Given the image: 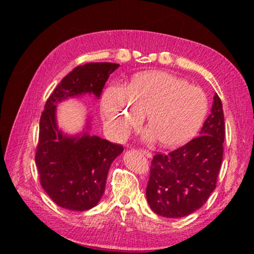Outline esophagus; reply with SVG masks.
Wrapping results in <instances>:
<instances>
[{
  "label": "esophagus",
  "mask_w": 254,
  "mask_h": 254,
  "mask_svg": "<svg viewBox=\"0 0 254 254\" xmlns=\"http://www.w3.org/2000/svg\"><path fill=\"white\" fill-rule=\"evenodd\" d=\"M141 151H142V152H143V154H145V156H147L148 158H150V157H151V152H150V151H149V150H145V149H142V150H141Z\"/></svg>",
  "instance_id": "esophagus-1"
}]
</instances>
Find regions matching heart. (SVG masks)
<instances>
[{"label": "heart", "mask_w": 254, "mask_h": 254, "mask_svg": "<svg viewBox=\"0 0 254 254\" xmlns=\"http://www.w3.org/2000/svg\"><path fill=\"white\" fill-rule=\"evenodd\" d=\"M106 126L118 139L139 127L147 114L148 135L165 147L194 136L207 112V97L198 86L169 72L136 75L130 85H112L102 101Z\"/></svg>", "instance_id": "obj_1"}]
</instances>
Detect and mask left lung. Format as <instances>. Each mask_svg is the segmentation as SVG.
I'll return each instance as SVG.
<instances>
[{
  "label": "left lung",
  "instance_id": "8db88e82",
  "mask_svg": "<svg viewBox=\"0 0 254 254\" xmlns=\"http://www.w3.org/2000/svg\"><path fill=\"white\" fill-rule=\"evenodd\" d=\"M224 137L223 106L215 94L212 112L200 135L169 153L154 154L145 190L154 213L165 217H183L206 203L216 187Z\"/></svg>",
  "mask_w": 254,
  "mask_h": 254
}]
</instances>
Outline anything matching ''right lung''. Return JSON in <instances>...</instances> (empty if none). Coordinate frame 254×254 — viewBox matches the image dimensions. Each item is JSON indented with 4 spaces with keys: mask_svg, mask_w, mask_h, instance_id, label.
<instances>
[{
    "mask_svg": "<svg viewBox=\"0 0 254 254\" xmlns=\"http://www.w3.org/2000/svg\"><path fill=\"white\" fill-rule=\"evenodd\" d=\"M119 66L89 63L76 67L46 102L34 159L42 188L60 207L80 212L96 206L105 190L112 162L123 147L88 133L75 137L63 134L56 124V104L85 93L100 97L106 80Z\"/></svg>",
    "mask_w": 254,
    "mask_h": 254,
    "instance_id": "1",
    "label": "right lung"
}]
</instances>
